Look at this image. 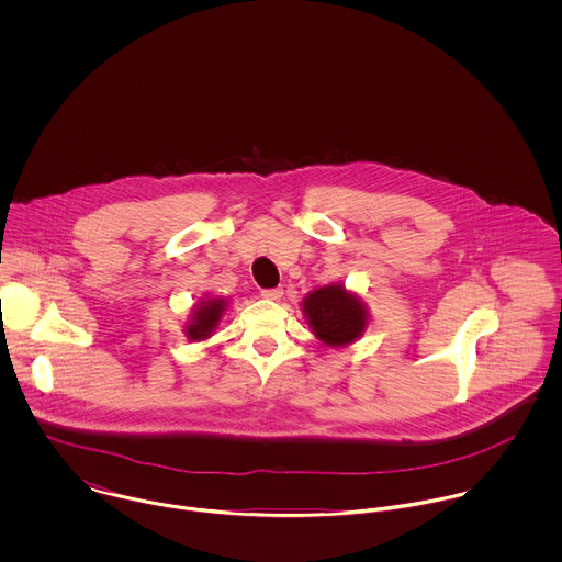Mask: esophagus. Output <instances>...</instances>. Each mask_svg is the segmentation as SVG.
I'll use <instances>...</instances> for the list:
<instances>
[{
  "label": "esophagus",
  "instance_id": "34e87169",
  "mask_svg": "<svg viewBox=\"0 0 562 562\" xmlns=\"http://www.w3.org/2000/svg\"><path fill=\"white\" fill-rule=\"evenodd\" d=\"M261 296L268 301H279L283 296V288H270V290H261Z\"/></svg>",
  "mask_w": 562,
  "mask_h": 562
}]
</instances>
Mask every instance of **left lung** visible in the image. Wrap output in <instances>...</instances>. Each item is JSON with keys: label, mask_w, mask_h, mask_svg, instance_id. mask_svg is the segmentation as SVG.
Segmentation results:
<instances>
[{"label": "left lung", "mask_w": 562, "mask_h": 562, "mask_svg": "<svg viewBox=\"0 0 562 562\" xmlns=\"http://www.w3.org/2000/svg\"><path fill=\"white\" fill-rule=\"evenodd\" d=\"M303 312L316 337L326 346H348L363 330L368 312L363 303L346 292L344 285H328L314 290L303 301Z\"/></svg>", "instance_id": "8db88e82"}]
</instances>
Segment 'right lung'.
Masks as SVG:
<instances>
[{
  "label": "right lung",
  "mask_w": 562,
  "mask_h": 562,
  "mask_svg": "<svg viewBox=\"0 0 562 562\" xmlns=\"http://www.w3.org/2000/svg\"><path fill=\"white\" fill-rule=\"evenodd\" d=\"M225 307H227V303L221 301V299H210V301L199 303V307L192 314V321L186 326V335L190 339H196V341L207 339L212 335V330L216 328L218 321H221Z\"/></svg>",
  "instance_id": "1"
}]
</instances>
